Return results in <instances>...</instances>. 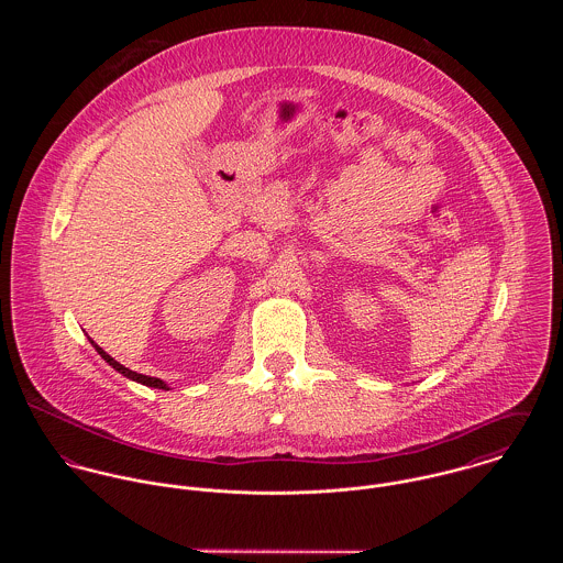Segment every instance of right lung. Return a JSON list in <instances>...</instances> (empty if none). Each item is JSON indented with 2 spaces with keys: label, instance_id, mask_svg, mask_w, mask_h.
I'll list each match as a JSON object with an SVG mask.
<instances>
[{
  "label": "right lung",
  "instance_id": "add662e5",
  "mask_svg": "<svg viewBox=\"0 0 563 563\" xmlns=\"http://www.w3.org/2000/svg\"><path fill=\"white\" fill-rule=\"evenodd\" d=\"M90 340V338H88ZM90 344L95 346V351L114 368V371H119L123 377H128V379H132V382H139V384H143V386H150V388H158V390H168V384L166 382H162L158 377H150V375H141V373H134V371H130V368H125L123 364H119L114 357H110L95 340H90Z\"/></svg>",
  "mask_w": 563,
  "mask_h": 563
}]
</instances>
